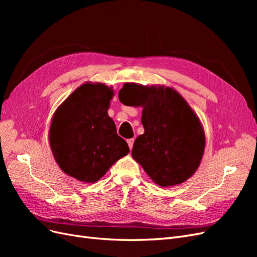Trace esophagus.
<instances>
[{"instance_id": "esophagus-1", "label": "esophagus", "mask_w": 257, "mask_h": 257, "mask_svg": "<svg viewBox=\"0 0 257 257\" xmlns=\"http://www.w3.org/2000/svg\"><path fill=\"white\" fill-rule=\"evenodd\" d=\"M127 145L130 147V149H132V148H133V145H134V138L127 139Z\"/></svg>"}]
</instances>
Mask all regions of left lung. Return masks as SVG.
<instances>
[{
  "instance_id": "left-lung-1",
  "label": "left lung",
  "mask_w": 257,
  "mask_h": 257,
  "mask_svg": "<svg viewBox=\"0 0 257 257\" xmlns=\"http://www.w3.org/2000/svg\"><path fill=\"white\" fill-rule=\"evenodd\" d=\"M119 99L126 106L143 107L145 133L136 138L132 157L155 183L174 186L195 174L205 151V132L176 90L126 82Z\"/></svg>"
}]
</instances>
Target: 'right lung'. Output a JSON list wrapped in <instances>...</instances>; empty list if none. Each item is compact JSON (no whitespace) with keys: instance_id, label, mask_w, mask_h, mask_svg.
I'll return each mask as SVG.
<instances>
[{"instance_id":"1","label":"right lung","mask_w":257,"mask_h":257,"mask_svg":"<svg viewBox=\"0 0 257 257\" xmlns=\"http://www.w3.org/2000/svg\"><path fill=\"white\" fill-rule=\"evenodd\" d=\"M114 95L112 87L85 82L77 88L54 112L49 144L59 167L69 177L94 183L130 148L108 115Z\"/></svg>"}]
</instances>
